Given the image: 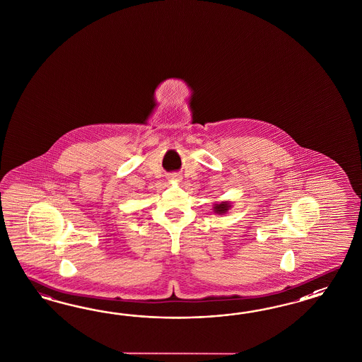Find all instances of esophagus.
Here are the masks:
<instances>
[{
    "label": "esophagus",
    "mask_w": 362,
    "mask_h": 362,
    "mask_svg": "<svg viewBox=\"0 0 362 362\" xmlns=\"http://www.w3.org/2000/svg\"><path fill=\"white\" fill-rule=\"evenodd\" d=\"M170 180H173V182H177V180H180V175H177V174H171V175H170Z\"/></svg>",
    "instance_id": "34e87169"
}]
</instances>
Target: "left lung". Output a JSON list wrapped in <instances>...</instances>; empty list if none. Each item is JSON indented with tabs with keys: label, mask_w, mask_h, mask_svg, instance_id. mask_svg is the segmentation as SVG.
<instances>
[{
	"label": "left lung",
	"mask_w": 362,
	"mask_h": 362,
	"mask_svg": "<svg viewBox=\"0 0 362 362\" xmlns=\"http://www.w3.org/2000/svg\"><path fill=\"white\" fill-rule=\"evenodd\" d=\"M232 206H230V202H220V203H216V204H214V212L215 214H218V215H224V214H227L228 212V209H230Z\"/></svg>",
	"instance_id": "obj_1"
}]
</instances>
